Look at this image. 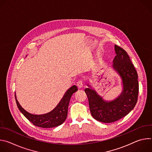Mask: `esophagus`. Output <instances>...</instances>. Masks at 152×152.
I'll list each match as a JSON object with an SVG mask.
<instances>
[{
    "instance_id": "obj_1",
    "label": "esophagus",
    "mask_w": 152,
    "mask_h": 152,
    "mask_svg": "<svg viewBox=\"0 0 152 152\" xmlns=\"http://www.w3.org/2000/svg\"><path fill=\"white\" fill-rule=\"evenodd\" d=\"M77 87L80 89L81 88L83 87V82L82 80H79L77 82Z\"/></svg>"
}]
</instances>
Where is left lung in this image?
<instances>
[{
  "label": "left lung",
  "mask_w": 152,
  "mask_h": 152,
  "mask_svg": "<svg viewBox=\"0 0 152 152\" xmlns=\"http://www.w3.org/2000/svg\"><path fill=\"white\" fill-rule=\"evenodd\" d=\"M116 56L113 68L121 77L123 90L111 101H106L99 96L89 84L85 89L87 95L90 110L93 117L102 123H112L125 117L135 106L138 96V74L127 52L115 45Z\"/></svg>",
  "instance_id": "obj_1"
}]
</instances>
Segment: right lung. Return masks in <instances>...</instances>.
Returning a JSON list of instances; mask_svg holds the SVG:
<instances>
[{
    "label": "right lung",
    "instance_id": "obj_1",
    "mask_svg": "<svg viewBox=\"0 0 152 152\" xmlns=\"http://www.w3.org/2000/svg\"><path fill=\"white\" fill-rule=\"evenodd\" d=\"M77 91V86L76 85L72 86L64 94L61 101L52 111L41 115L32 114L27 112L18 103L15 94V98L20 111L33 124L43 128H51L61 125L66 120L71 97Z\"/></svg>",
    "mask_w": 152,
    "mask_h": 152
}]
</instances>
